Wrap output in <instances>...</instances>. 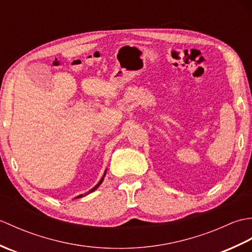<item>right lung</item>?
Listing matches in <instances>:
<instances>
[{
  "instance_id": "obj_1",
  "label": "right lung",
  "mask_w": 252,
  "mask_h": 252,
  "mask_svg": "<svg viewBox=\"0 0 252 252\" xmlns=\"http://www.w3.org/2000/svg\"><path fill=\"white\" fill-rule=\"evenodd\" d=\"M103 180H104V178H103V179H101V180H100V181L98 182V184H97V185H96V186H94V187H93V189H91V190H90L89 192H92V191H94V190H95L96 189H97V187H98V186H99V185L101 184V182H103ZM80 197H82V195H80V196H78L77 198H80Z\"/></svg>"
}]
</instances>
